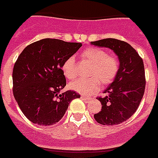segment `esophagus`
I'll return each mask as SVG.
<instances>
[{
    "label": "esophagus",
    "mask_w": 158,
    "mask_h": 158,
    "mask_svg": "<svg viewBox=\"0 0 158 158\" xmlns=\"http://www.w3.org/2000/svg\"><path fill=\"white\" fill-rule=\"evenodd\" d=\"M81 98L84 101V102H85V103H89V100H90V98H87V97H85V96H82Z\"/></svg>",
    "instance_id": "esophagus-1"
}]
</instances>
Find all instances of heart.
Instances as JSON below:
<instances>
[{
    "label": "heart",
    "instance_id": "obj_1",
    "mask_svg": "<svg viewBox=\"0 0 158 158\" xmlns=\"http://www.w3.org/2000/svg\"><path fill=\"white\" fill-rule=\"evenodd\" d=\"M82 60L90 64L85 79H78L69 83V88L83 94H91L100 88V82L108 85L114 82L119 71V60L116 55H108L105 50L98 47H89L81 53ZM64 75L69 79L77 75L75 59L69 57L62 64Z\"/></svg>",
    "mask_w": 158,
    "mask_h": 158
}]
</instances>
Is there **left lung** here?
Returning <instances> with one entry per match:
<instances>
[{
  "label": "left lung",
  "mask_w": 158,
  "mask_h": 158,
  "mask_svg": "<svg viewBox=\"0 0 158 158\" xmlns=\"http://www.w3.org/2000/svg\"><path fill=\"white\" fill-rule=\"evenodd\" d=\"M95 46L107 47L118 57V74L105 90L104 97H98L102 109L94 114L102 125H117L125 122L138 109L145 91L146 79L143 59L128 43L113 38L93 41Z\"/></svg>",
  "instance_id": "1"
}]
</instances>
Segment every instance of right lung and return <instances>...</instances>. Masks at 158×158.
<instances>
[{
  "label": "right lung",
  "instance_id": "obj_1",
  "mask_svg": "<svg viewBox=\"0 0 158 158\" xmlns=\"http://www.w3.org/2000/svg\"><path fill=\"white\" fill-rule=\"evenodd\" d=\"M82 46L81 43L43 39L26 46L15 61L13 94L20 110L33 123L50 126L63 118L69 104L80 95L68 90L62 71L64 61Z\"/></svg>",
  "mask_w": 158,
  "mask_h": 158
}]
</instances>
